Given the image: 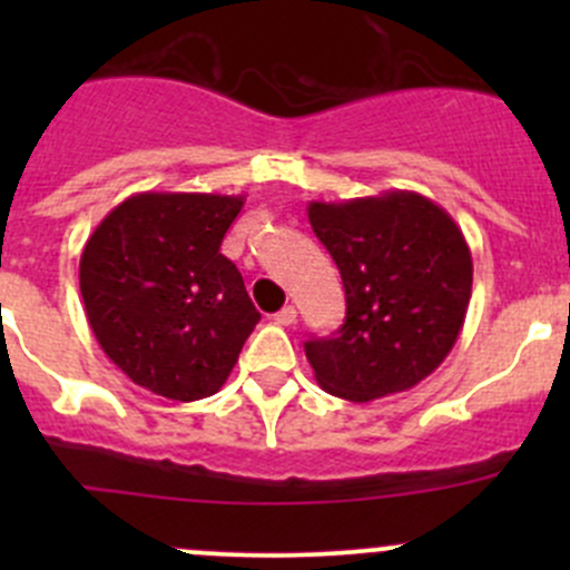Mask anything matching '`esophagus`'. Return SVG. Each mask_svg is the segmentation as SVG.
<instances>
[{
	"label": "esophagus",
	"mask_w": 570,
	"mask_h": 570,
	"mask_svg": "<svg viewBox=\"0 0 570 570\" xmlns=\"http://www.w3.org/2000/svg\"><path fill=\"white\" fill-rule=\"evenodd\" d=\"M273 320L278 322V325H295V322H297V312H295V306H284V308H281L278 314H275Z\"/></svg>",
	"instance_id": "34e87169"
}]
</instances>
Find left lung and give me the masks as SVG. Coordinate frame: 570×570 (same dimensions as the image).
<instances>
[{
  "label": "left lung",
  "instance_id": "obj_1",
  "mask_svg": "<svg viewBox=\"0 0 570 570\" xmlns=\"http://www.w3.org/2000/svg\"><path fill=\"white\" fill-rule=\"evenodd\" d=\"M308 223L347 297L344 325L306 342L320 386L370 402L422 383L455 347L469 312L474 267L458 223L407 189L312 200Z\"/></svg>",
  "mask_w": 570,
  "mask_h": 570
}]
</instances>
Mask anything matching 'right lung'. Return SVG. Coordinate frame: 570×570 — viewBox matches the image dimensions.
Listing matches in <instances>:
<instances>
[{
    "mask_svg": "<svg viewBox=\"0 0 570 570\" xmlns=\"http://www.w3.org/2000/svg\"><path fill=\"white\" fill-rule=\"evenodd\" d=\"M245 195L137 193L96 226L79 289L96 342L137 386L193 402L220 392L262 320L220 253Z\"/></svg>",
    "mask_w": 570,
    "mask_h": 570,
    "instance_id": "1",
    "label": "right lung"
}]
</instances>
